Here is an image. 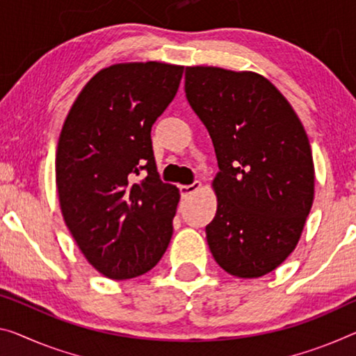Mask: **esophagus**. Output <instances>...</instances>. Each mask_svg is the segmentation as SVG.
Masks as SVG:
<instances>
[{"mask_svg": "<svg viewBox=\"0 0 356 356\" xmlns=\"http://www.w3.org/2000/svg\"><path fill=\"white\" fill-rule=\"evenodd\" d=\"M202 189V183L200 181H194L193 184H183L179 186V191H181V195L183 197H188L191 194L197 193V191Z\"/></svg>", "mask_w": 356, "mask_h": 356, "instance_id": "34e87169", "label": "esophagus"}]
</instances>
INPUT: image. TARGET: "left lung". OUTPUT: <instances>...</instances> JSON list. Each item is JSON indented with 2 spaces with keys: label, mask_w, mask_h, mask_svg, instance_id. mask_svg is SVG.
<instances>
[{
  "label": "left lung",
  "mask_w": 356,
  "mask_h": 356,
  "mask_svg": "<svg viewBox=\"0 0 356 356\" xmlns=\"http://www.w3.org/2000/svg\"><path fill=\"white\" fill-rule=\"evenodd\" d=\"M184 90L220 167L211 183L216 215L205 227L213 258L234 277L266 275L296 248L314 204L304 125L282 92L253 71L186 67Z\"/></svg>",
  "instance_id": "obj_1"
}]
</instances>
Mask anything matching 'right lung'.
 Instances as JSON below:
<instances>
[{"instance_id": "1", "label": "right lung", "mask_w": 356, "mask_h": 356, "mask_svg": "<svg viewBox=\"0 0 356 356\" xmlns=\"http://www.w3.org/2000/svg\"><path fill=\"white\" fill-rule=\"evenodd\" d=\"M181 65L116 63L84 86L60 132V210L92 267L113 280L151 270L165 253L179 202L162 183L151 129L177 95Z\"/></svg>"}]
</instances>
